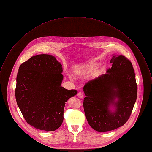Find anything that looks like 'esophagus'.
I'll use <instances>...</instances> for the list:
<instances>
[{"mask_svg":"<svg viewBox=\"0 0 152 152\" xmlns=\"http://www.w3.org/2000/svg\"><path fill=\"white\" fill-rule=\"evenodd\" d=\"M77 96L80 98V99H83L84 97V94L83 92H79L77 94Z\"/></svg>","mask_w":152,"mask_h":152,"instance_id":"1","label":"esophagus"}]
</instances>
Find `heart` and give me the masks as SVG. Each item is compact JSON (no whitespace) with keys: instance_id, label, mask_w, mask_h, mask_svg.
I'll return each instance as SVG.
<instances>
[{"instance_id":"1","label":"heart","mask_w":152,"mask_h":152,"mask_svg":"<svg viewBox=\"0 0 152 152\" xmlns=\"http://www.w3.org/2000/svg\"><path fill=\"white\" fill-rule=\"evenodd\" d=\"M97 63H95V62L91 63V64H90L88 65V66L87 68V70L89 71H94L97 68Z\"/></svg>"}]
</instances>
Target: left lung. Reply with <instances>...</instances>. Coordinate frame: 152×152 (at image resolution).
I'll list each match as a JSON object with an SVG mask.
<instances>
[{"mask_svg":"<svg viewBox=\"0 0 152 152\" xmlns=\"http://www.w3.org/2000/svg\"><path fill=\"white\" fill-rule=\"evenodd\" d=\"M112 67L107 73L87 83L83 107L90 126L100 132L115 130L130 118L137 96V86L133 65L122 55H114ZM117 98L118 100L114 102ZM110 104L116 107L111 112Z\"/></svg>","mask_w":152,"mask_h":152,"instance_id":"8db88e82","label":"left lung"}]
</instances>
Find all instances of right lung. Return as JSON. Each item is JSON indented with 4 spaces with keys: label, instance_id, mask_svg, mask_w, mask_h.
I'll return each instance as SVG.
<instances>
[{
    "label": "right lung",
    "instance_id": "1",
    "mask_svg": "<svg viewBox=\"0 0 152 152\" xmlns=\"http://www.w3.org/2000/svg\"><path fill=\"white\" fill-rule=\"evenodd\" d=\"M62 72V65L47 54L32 56L19 66L16 100L26 121L37 129H58L64 120L65 102L77 93L61 86Z\"/></svg>",
    "mask_w": 152,
    "mask_h": 152
}]
</instances>
